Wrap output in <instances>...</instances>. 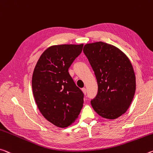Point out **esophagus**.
Here are the masks:
<instances>
[{
	"mask_svg": "<svg viewBox=\"0 0 153 153\" xmlns=\"http://www.w3.org/2000/svg\"><path fill=\"white\" fill-rule=\"evenodd\" d=\"M82 92H83V93L84 94H86V89L85 88H83L82 89Z\"/></svg>",
	"mask_w": 153,
	"mask_h": 153,
	"instance_id": "1",
	"label": "esophagus"
}]
</instances>
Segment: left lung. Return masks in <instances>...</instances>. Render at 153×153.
Listing matches in <instances>:
<instances>
[{"instance_id":"obj_1","label":"left lung","mask_w":153,"mask_h":153,"mask_svg":"<svg viewBox=\"0 0 153 153\" xmlns=\"http://www.w3.org/2000/svg\"><path fill=\"white\" fill-rule=\"evenodd\" d=\"M83 52L98 84V93L91 101L92 107L104 118L120 117L129 108L136 88L130 60L116 46L102 42L87 43Z\"/></svg>"}]
</instances>
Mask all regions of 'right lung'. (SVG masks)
Masks as SVG:
<instances>
[{
	"mask_svg": "<svg viewBox=\"0 0 153 153\" xmlns=\"http://www.w3.org/2000/svg\"><path fill=\"white\" fill-rule=\"evenodd\" d=\"M82 48L83 44L50 46L34 69L32 88L35 103L43 117L58 127L74 123L83 107L84 94L68 72Z\"/></svg>",
	"mask_w": 153,
	"mask_h": 153,
	"instance_id": "right-lung-1",
	"label": "right lung"
}]
</instances>
